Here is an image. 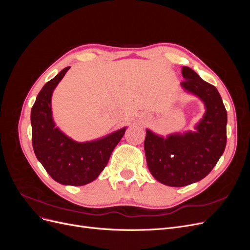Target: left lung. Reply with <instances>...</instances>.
Returning <instances> with one entry per match:
<instances>
[{"mask_svg":"<svg viewBox=\"0 0 250 250\" xmlns=\"http://www.w3.org/2000/svg\"><path fill=\"white\" fill-rule=\"evenodd\" d=\"M186 81L180 85L204 105L194 130L167 137L146 129L145 154L152 176L169 187L188 186L213 170L226 146L228 113L217 88L200 78L191 67H183Z\"/></svg>","mask_w":250,"mask_h":250,"instance_id":"8db88e82","label":"left lung"}]
</instances>
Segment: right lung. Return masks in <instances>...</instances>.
<instances>
[{
  "mask_svg": "<svg viewBox=\"0 0 250 250\" xmlns=\"http://www.w3.org/2000/svg\"><path fill=\"white\" fill-rule=\"evenodd\" d=\"M69 69L65 67L47 82L36 97L31 109L32 145L36 158L55 181L84 186L104 170L127 127L86 142L74 141L60 130L53 119L52 95Z\"/></svg>",
  "mask_w": 250,
  "mask_h": 250,
  "instance_id": "1",
  "label": "right lung"
}]
</instances>
